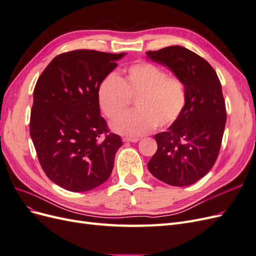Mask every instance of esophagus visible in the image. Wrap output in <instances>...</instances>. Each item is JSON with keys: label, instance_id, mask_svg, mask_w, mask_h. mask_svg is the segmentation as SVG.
Here are the masks:
<instances>
[{"label": "esophagus", "instance_id": "1", "mask_svg": "<svg viewBox=\"0 0 256 256\" xmlns=\"http://www.w3.org/2000/svg\"><path fill=\"white\" fill-rule=\"evenodd\" d=\"M140 138H122V142H130V143H136Z\"/></svg>", "mask_w": 256, "mask_h": 256}]
</instances>
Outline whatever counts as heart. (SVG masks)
I'll return each instance as SVG.
<instances>
[{
    "instance_id": "obj_1",
    "label": "heart",
    "mask_w": 256,
    "mask_h": 256,
    "mask_svg": "<svg viewBox=\"0 0 256 256\" xmlns=\"http://www.w3.org/2000/svg\"><path fill=\"white\" fill-rule=\"evenodd\" d=\"M100 110L109 120H116L126 111L130 98H136V111L112 122L115 132L138 136L154 127L166 128L180 118L187 104V88L182 79L168 76L164 68L148 62L130 65L124 78L108 74L98 85Z\"/></svg>"
}]
</instances>
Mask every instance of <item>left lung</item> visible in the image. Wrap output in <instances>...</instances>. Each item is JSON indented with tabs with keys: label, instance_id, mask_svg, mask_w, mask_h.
<instances>
[{
	"label": "left lung",
	"instance_id": "obj_1",
	"mask_svg": "<svg viewBox=\"0 0 256 256\" xmlns=\"http://www.w3.org/2000/svg\"><path fill=\"white\" fill-rule=\"evenodd\" d=\"M146 56L182 79L188 95L180 118L154 136L158 150L147 166L168 184L190 186L210 171L219 154L226 122L220 80L207 60L180 46L148 51Z\"/></svg>",
	"mask_w": 256,
	"mask_h": 256
}]
</instances>
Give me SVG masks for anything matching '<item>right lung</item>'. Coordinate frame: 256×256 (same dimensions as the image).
Wrapping results in <instances>:
<instances>
[{"mask_svg":"<svg viewBox=\"0 0 256 256\" xmlns=\"http://www.w3.org/2000/svg\"><path fill=\"white\" fill-rule=\"evenodd\" d=\"M125 56L95 50L62 53L37 80L30 134L46 175L68 191L95 189L112 173L122 143L100 116L97 90Z\"/></svg>","mask_w":256,"mask_h":256,"instance_id":"1","label":"right lung"}]
</instances>
